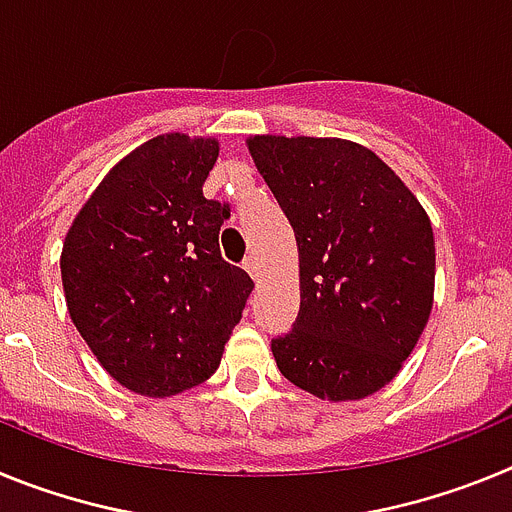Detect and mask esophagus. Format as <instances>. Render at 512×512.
I'll return each instance as SVG.
<instances>
[{"mask_svg":"<svg viewBox=\"0 0 512 512\" xmlns=\"http://www.w3.org/2000/svg\"><path fill=\"white\" fill-rule=\"evenodd\" d=\"M243 269H246L248 274L256 279V277H259V259H256V256H248V259L243 261Z\"/></svg>","mask_w":512,"mask_h":512,"instance_id":"esophagus-1","label":"esophagus"}]
</instances>
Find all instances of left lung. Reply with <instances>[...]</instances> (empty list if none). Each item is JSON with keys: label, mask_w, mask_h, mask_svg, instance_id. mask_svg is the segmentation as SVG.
<instances>
[{"label": "left lung", "mask_w": 512, "mask_h": 512, "mask_svg": "<svg viewBox=\"0 0 512 512\" xmlns=\"http://www.w3.org/2000/svg\"><path fill=\"white\" fill-rule=\"evenodd\" d=\"M246 146L300 253L295 328L271 341L279 372L320 400H364L400 374L431 318V217L354 140L248 135Z\"/></svg>", "instance_id": "1"}]
</instances>
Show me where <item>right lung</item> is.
<instances>
[{"instance_id": "right-lung-1", "label": "right lung", "mask_w": 512, "mask_h": 512, "mask_svg": "<svg viewBox=\"0 0 512 512\" xmlns=\"http://www.w3.org/2000/svg\"><path fill=\"white\" fill-rule=\"evenodd\" d=\"M217 153L205 135L146 140L104 174L63 241L71 323L135 395L210 379L251 295V277L220 256L228 210L202 194Z\"/></svg>"}]
</instances>
